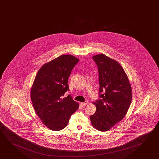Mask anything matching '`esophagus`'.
<instances>
[{"instance_id": "esophagus-1", "label": "esophagus", "mask_w": 159, "mask_h": 159, "mask_svg": "<svg viewBox=\"0 0 159 159\" xmlns=\"http://www.w3.org/2000/svg\"><path fill=\"white\" fill-rule=\"evenodd\" d=\"M88 103H89V102H88V101H86L85 102L81 103V104L83 106H86V105H88Z\"/></svg>"}]
</instances>
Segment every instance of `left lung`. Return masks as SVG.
<instances>
[{"label":"left lung","mask_w":159,"mask_h":159,"mask_svg":"<svg viewBox=\"0 0 159 159\" xmlns=\"http://www.w3.org/2000/svg\"><path fill=\"white\" fill-rule=\"evenodd\" d=\"M92 58L98 67L101 99L93 103L96 111L90 116V120L94 128L106 131L126 114L131 102V86L124 70L116 61L103 53L93 56Z\"/></svg>","instance_id":"8db88e82"}]
</instances>
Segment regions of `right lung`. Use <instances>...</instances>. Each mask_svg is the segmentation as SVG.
Here are the masks:
<instances>
[{
    "label": "right lung",
    "mask_w": 159,
    "mask_h": 159,
    "mask_svg": "<svg viewBox=\"0 0 159 159\" xmlns=\"http://www.w3.org/2000/svg\"><path fill=\"white\" fill-rule=\"evenodd\" d=\"M79 59L62 55L45 63L38 71L30 91V98L37 115L48 128L60 131L67 126L71 115L79 108L70 95L68 79Z\"/></svg>",
    "instance_id": "right-lung-1"
}]
</instances>
